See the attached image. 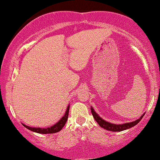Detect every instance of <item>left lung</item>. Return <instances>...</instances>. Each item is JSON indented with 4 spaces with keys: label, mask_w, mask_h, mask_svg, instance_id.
Returning a JSON list of instances; mask_svg holds the SVG:
<instances>
[{
    "label": "left lung",
    "mask_w": 160,
    "mask_h": 160,
    "mask_svg": "<svg viewBox=\"0 0 160 160\" xmlns=\"http://www.w3.org/2000/svg\"><path fill=\"white\" fill-rule=\"evenodd\" d=\"M91 112L95 121L98 122V124L101 126V127L104 128V129L108 130V131H112V132H121V131H123V130L128 129V128L133 127V126H135V125H137L139 122H140L141 119H142V117H144V115L145 114V113H144L140 118L136 120L133 121V122L117 125L114 123H111V122H107V121L103 120L102 117H99L98 113L95 111V110L93 109L92 107H91Z\"/></svg>",
    "instance_id": "left-lung-1"
}]
</instances>
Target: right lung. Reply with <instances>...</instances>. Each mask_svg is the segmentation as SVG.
Segmentation results:
<instances>
[{
	"label": "right lung",
	"instance_id": "right-lung-1",
	"mask_svg": "<svg viewBox=\"0 0 160 160\" xmlns=\"http://www.w3.org/2000/svg\"><path fill=\"white\" fill-rule=\"evenodd\" d=\"M69 108L70 106L68 105L66 110V112L65 115L62 117L61 120L58 121V122H56V124L53 125L51 127L48 128H35V127H31V126H28L26 125L22 124L25 128H27L28 129L31 130V131L34 132L40 133V134H51V133H56L59 132L60 130L62 129V128L64 127L66 122L68 120V113H69Z\"/></svg>",
	"mask_w": 160,
	"mask_h": 160
}]
</instances>
